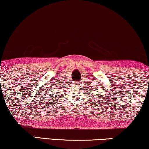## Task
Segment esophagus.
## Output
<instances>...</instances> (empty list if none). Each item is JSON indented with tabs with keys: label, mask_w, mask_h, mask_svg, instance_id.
I'll return each instance as SVG.
<instances>
[{
	"label": "esophagus",
	"mask_w": 149,
	"mask_h": 149,
	"mask_svg": "<svg viewBox=\"0 0 149 149\" xmlns=\"http://www.w3.org/2000/svg\"><path fill=\"white\" fill-rule=\"evenodd\" d=\"M76 84H78V82H77V83H76Z\"/></svg>",
	"instance_id": "esophagus-1"
}]
</instances>
